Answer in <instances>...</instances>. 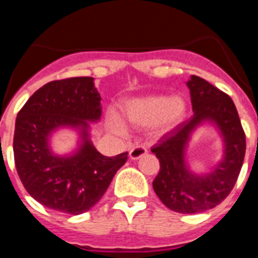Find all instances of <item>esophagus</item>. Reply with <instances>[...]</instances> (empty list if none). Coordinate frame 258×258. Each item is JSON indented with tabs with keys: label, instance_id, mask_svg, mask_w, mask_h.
Returning a JSON list of instances; mask_svg holds the SVG:
<instances>
[{
	"label": "esophagus",
	"instance_id": "34e87169",
	"mask_svg": "<svg viewBox=\"0 0 258 258\" xmlns=\"http://www.w3.org/2000/svg\"><path fill=\"white\" fill-rule=\"evenodd\" d=\"M146 154H147V149H146L145 146H136V147H133V149L131 150L129 156H131V159H133V160H137V159H140V157H142L143 155Z\"/></svg>",
	"mask_w": 258,
	"mask_h": 258
}]
</instances>
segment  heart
<instances>
[{
  "mask_svg": "<svg viewBox=\"0 0 258 258\" xmlns=\"http://www.w3.org/2000/svg\"><path fill=\"white\" fill-rule=\"evenodd\" d=\"M184 109V101L179 97L146 95L127 102L124 106V116L134 125H155L159 131L164 132L169 131L182 121ZM116 125L120 127L118 122H116Z\"/></svg>",
  "mask_w": 258,
  "mask_h": 258,
  "instance_id": "b5f03b06",
  "label": "heart"
}]
</instances>
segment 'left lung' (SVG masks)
<instances>
[{
	"label": "left lung",
	"mask_w": 258,
	"mask_h": 258,
	"mask_svg": "<svg viewBox=\"0 0 258 258\" xmlns=\"http://www.w3.org/2000/svg\"><path fill=\"white\" fill-rule=\"evenodd\" d=\"M194 115L164 134L151 149L160 163L152 182L164 206L178 213L192 214L217 207L238 181L245 156V133L236 107L226 93L199 76L187 81ZM203 119L219 125L225 138L223 163L207 176H194L184 165V147L189 134Z\"/></svg>",
	"instance_id": "1"
}]
</instances>
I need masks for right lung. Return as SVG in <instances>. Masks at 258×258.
<instances>
[{"instance_id":"1","label":"right lung","mask_w":258,"mask_h":258,"mask_svg":"<svg viewBox=\"0 0 258 258\" xmlns=\"http://www.w3.org/2000/svg\"><path fill=\"white\" fill-rule=\"evenodd\" d=\"M101 113V95L88 76L47 83L20 108L14 132L15 166L27 192L40 204L61 213H84L101 200L126 163L127 152L104 156L86 140L74 156L50 152L47 137L52 129L86 127L85 120L94 121Z\"/></svg>"}]
</instances>
